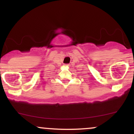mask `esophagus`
<instances>
[{"mask_svg":"<svg viewBox=\"0 0 134 134\" xmlns=\"http://www.w3.org/2000/svg\"><path fill=\"white\" fill-rule=\"evenodd\" d=\"M64 66H69V65H65Z\"/></svg>","mask_w":134,"mask_h":134,"instance_id":"esophagus-1","label":"esophagus"}]
</instances>
